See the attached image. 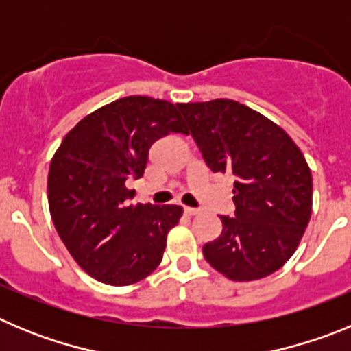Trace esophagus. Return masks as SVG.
<instances>
[{
  "instance_id": "1",
  "label": "esophagus",
  "mask_w": 351,
  "mask_h": 351,
  "mask_svg": "<svg viewBox=\"0 0 351 351\" xmlns=\"http://www.w3.org/2000/svg\"><path fill=\"white\" fill-rule=\"evenodd\" d=\"M184 213L188 214V216H197V214H200V209H195V207H184Z\"/></svg>"
}]
</instances>
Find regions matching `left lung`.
I'll list each match as a JSON object with an SVG mask.
<instances>
[{"mask_svg":"<svg viewBox=\"0 0 351 351\" xmlns=\"http://www.w3.org/2000/svg\"><path fill=\"white\" fill-rule=\"evenodd\" d=\"M178 108L207 167L234 176L235 218L219 216L223 232L204 256L228 280H262L290 260L311 218L308 161L281 126L239 101Z\"/></svg>","mask_w":351,"mask_h":351,"instance_id":"8db88e82","label":"left lung"}]
</instances>
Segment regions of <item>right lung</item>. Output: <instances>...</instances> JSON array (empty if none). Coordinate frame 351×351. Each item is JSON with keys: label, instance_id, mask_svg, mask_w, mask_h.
I'll return each mask as SVG.
<instances>
[{"label": "right lung", "instance_id": "1", "mask_svg": "<svg viewBox=\"0 0 351 351\" xmlns=\"http://www.w3.org/2000/svg\"><path fill=\"white\" fill-rule=\"evenodd\" d=\"M170 132L186 133L178 107L126 96L96 108L64 135L49 167V210L77 263L96 281L126 287L161 263L181 206L130 204L149 149Z\"/></svg>", "mask_w": 351, "mask_h": 351}]
</instances>
